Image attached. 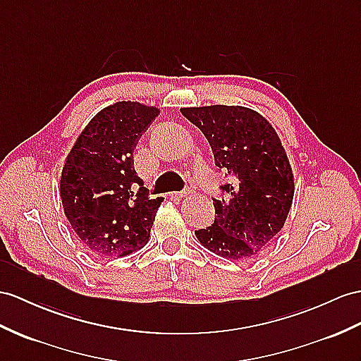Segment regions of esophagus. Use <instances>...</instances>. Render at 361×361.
I'll return each mask as SVG.
<instances>
[{"label": "esophagus", "mask_w": 361, "mask_h": 361, "mask_svg": "<svg viewBox=\"0 0 361 361\" xmlns=\"http://www.w3.org/2000/svg\"><path fill=\"white\" fill-rule=\"evenodd\" d=\"M188 195L187 191H180V192H170V199L173 200H180L182 197H185Z\"/></svg>", "instance_id": "34e87169"}]
</instances>
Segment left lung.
Segmentation results:
<instances>
[{"instance_id": "8db88e82", "label": "left lung", "mask_w": 361, "mask_h": 361, "mask_svg": "<svg viewBox=\"0 0 361 361\" xmlns=\"http://www.w3.org/2000/svg\"><path fill=\"white\" fill-rule=\"evenodd\" d=\"M180 113L205 135L219 169L233 183L226 200L214 202L216 219L195 231L207 250L233 262L265 250L282 230L294 197L291 164L267 118L242 105L183 107Z\"/></svg>"}]
</instances>
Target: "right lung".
Segmentation results:
<instances>
[{"mask_svg":"<svg viewBox=\"0 0 361 361\" xmlns=\"http://www.w3.org/2000/svg\"><path fill=\"white\" fill-rule=\"evenodd\" d=\"M159 113L137 101L114 102L94 114L66 157L59 182L64 213L96 256L126 257L148 242L164 199H150L140 187L133 150Z\"/></svg>","mask_w":361,"mask_h":361,"instance_id":"obj_1","label":"right lung"}]
</instances>
